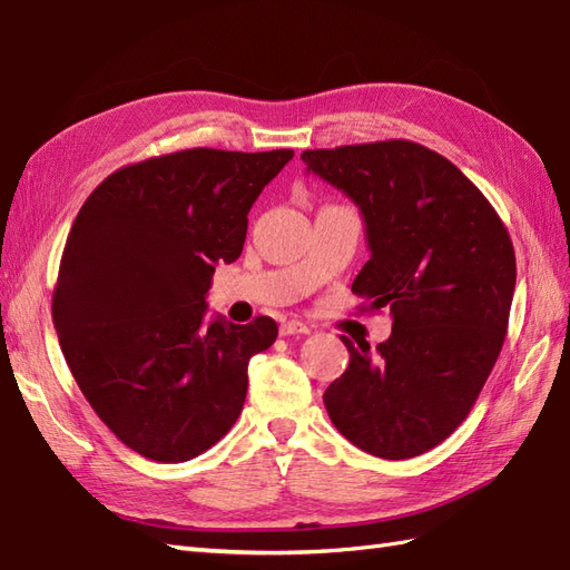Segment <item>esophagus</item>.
<instances>
[{
  "instance_id": "esophagus-1",
  "label": "esophagus",
  "mask_w": 570,
  "mask_h": 570,
  "mask_svg": "<svg viewBox=\"0 0 570 570\" xmlns=\"http://www.w3.org/2000/svg\"><path fill=\"white\" fill-rule=\"evenodd\" d=\"M309 332L312 328L299 320H287L281 324V336H295V334H309Z\"/></svg>"
}]
</instances>
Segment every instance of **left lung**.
I'll return each mask as SVG.
<instances>
[{"label":"left lung","instance_id":"1","mask_svg":"<svg viewBox=\"0 0 570 570\" xmlns=\"http://www.w3.org/2000/svg\"><path fill=\"white\" fill-rule=\"evenodd\" d=\"M307 170L356 202L371 261L351 289L390 307L392 334L351 353L324 407L351 444L400 461L456 432L508 334L517 281L512 238L485 195L453 166L404 138L314 148Z\"/></svg>","mask_w":570,"mask_h":570}]
</instances>
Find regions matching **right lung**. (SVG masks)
I'll list each match as a JSON object with an SVG mask.
<instances>
[{
	"instance_id": "obj_1",
	"label": "right lung",
	"mask_w": 570,
	"mask_h": 570,
	"mask_svg": "<svg viewBox=\"0 0 570 570\" xmlns=\"http://www.w3.org/2000/svg\"><path fill=\"white\" fill-rule=\"evenodd\" d=\"M295 150L187 148L114 170L62 248L53 324L62 356L121 444L160 463L205 453L244 410L271 317L205 324L214 265L244 250L248 212Z\"/></svg>"
}]
</instances>
